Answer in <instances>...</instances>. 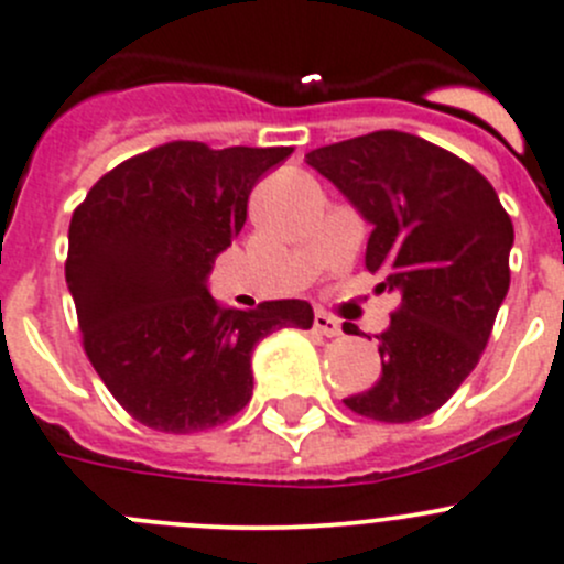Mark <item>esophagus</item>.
<instances>
[{
    "mask_svg": "<svg viewBox=\"0 0 564 564\" xmlns=\"http://www.w3.org/2000/svg\"><path fill=\"white\" fill-rule=\"evenodd\" d=\"M314 328H317L323 336H339L341 334L339 319L330 317V314H325V312L314 314Z\"/></svg>",
    "mask_w": 564,
    "mask_h": 564,
    "instance_id": "1",
    "label": "esophagus"
}]
</instances>
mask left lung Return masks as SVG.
Returning a JSON list of instances; mask_svg holds the SVG:
<instances>
[{
  "instance_id": "obj_1",
  "label": "left lung",
  "mask_w": 564,
  "mask_h": 564,
  "mask_svg": "<svg viewBox=\"0 0 564 564\" xmlns=\"http://www.w3.org/2000/svg\"><path fill=\"white\" fill-rule=\"evenodd\" d=\"M372 225L365 267L401 306L378 339L381 376L345 406L381 423L434 414L481 359L509 292L514 228L470 163L401 130L306 155ZM354 334V330H347Z\"/></svg>"
}]
</instances>
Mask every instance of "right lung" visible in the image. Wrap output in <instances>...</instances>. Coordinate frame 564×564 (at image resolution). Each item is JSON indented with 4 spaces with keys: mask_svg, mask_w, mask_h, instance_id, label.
Returning <instances> with one entry per match:
<instances>
[{
    "mask_svg": "<svg viewBox=\"0 0 564 564\" xmlns=\"http://www.w3.org/2000/svg\"><path fill=\"white\" fill-rule=\"evenodd\" d=\"M292 147L170 141L99 177L72 214L66 283L83 347L119 406L141 425L192 434L250 403V356L281 328H312L306 300L250 312L208 294L214 258L247 219L261 175Z\"/></svg>",
    "mask_w": 564,
    "mask_h": 564,
    "instance_id": "right-lung-1",
    "label": "right lung"
}]
</instances>
